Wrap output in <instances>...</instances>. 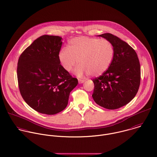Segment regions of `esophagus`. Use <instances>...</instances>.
Returning a JSON list of instances; mask_svg holds the SVG:
<instances>
[{
    "instance_id": "esophagus-1",
    "label": "esophagus",
    "mask_w": 157,
    "mask_h": 157,
    "mask_svg": "<svg viewBox=\"0 0 157 157\" xmlns=\"http://www.w3.org/2000/svg\"><path fill=\"white\" fill-rule=\"evenodd\" d=\"M84 82H85V80H83V79H78V83H84Z\"/></svg>"
}]
</instances>
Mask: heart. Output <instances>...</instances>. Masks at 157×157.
<instances>
[{
    "instance_id": "b5f03b06",
    "label": "heart",
    "mask_w": 157,
    "mask_h": 157,
    "mask_svg": "<svg viewBox=\"0 0 157 157\" xmlns=\"http://www.w3.org/2000/svg\"><path fill=\"white\" fill-rule=\"evenodd\" d=\"M113 55V47L108 40L80 36L68 41L67 48L59 51L58 59L67 71H71L78 61L80 64L74 71L78 76L91 74L99 76L109 68Z\"/></svg>"
}]
</instances>
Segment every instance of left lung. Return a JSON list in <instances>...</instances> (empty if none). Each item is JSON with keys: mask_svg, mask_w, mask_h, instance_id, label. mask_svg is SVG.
<instances>
[{"mask_svg": "<svg viewBox=\"0 0 157 157\" xmlns=\"http://www.w3.org/2000/svg\"><path fill=\"white\" fill-rule=\"evenodd\" d=\"M108 40L114 49L112 62L104 73L94 78L92 95L95 102L109 109L128 104L136 96L141 81L140 61L135 51L111 33L99 35Z\"/></svg>", "mask_w": 157, "mask_h": 157, "instance_id": "1", "label": "left lung"}]
</instances>
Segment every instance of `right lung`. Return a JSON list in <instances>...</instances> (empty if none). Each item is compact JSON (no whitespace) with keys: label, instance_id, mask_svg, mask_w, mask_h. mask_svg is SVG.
Returning <instances> with one entry per match:
<instances>
[{"label":"right lung","instance_id":"1","mask_svg":"<svg viewBox=\"0 0 157 157\" xmlns=\"http://www.w3.org/2000/svg\"><path fill=\"white\" fill-rule=\"evenodd\" d=\"M62 45L58 36L43 35L20 55L17 76L20 93L31 108L46 114L63 111L71 91L77 85L60 64L58 53Z\"/></svg>","mask_w":157,"mask_h":157}]
</instances>
